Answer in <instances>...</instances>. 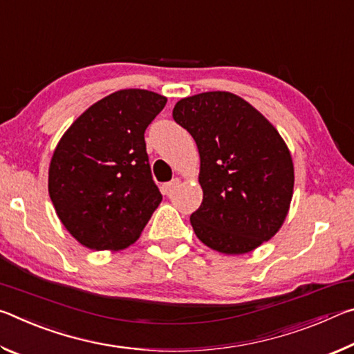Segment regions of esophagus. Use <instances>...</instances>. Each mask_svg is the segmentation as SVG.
Returning <instances> with one entry per match:
<instances>
[{
    "mask_svg": "<svg viewBox=\"0 0 354 354\" xmlns=\"http://www.w3.org/2000/svg\"><path fill=\"white\" fill-rule=\"evenodd\" d=\"M179 185V179L178 178H175V179H171L170 183H165L164 185H162V189H164V192L165 194H170V192L175 189V187H178Z\"/></svg>",
    "mask_w": 354,
    "mask_h": 354,
    "instance_id": "esophagus-1",
    "label": "esophagus"
}]
</instances>
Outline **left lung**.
Wrapping results in <instances>:
<instances>
[{
    "mask_svg": "<svg viewBox=\"0 0 354 354\" xmlns=\"http://www.w3.org/2000/svg\"><path fill=\"white\" fill-rule=\"evenodd\" d=\"M175 122L198 147L203 203L190 215L200 241L243 254L277 234L289 212L293 164L273 124L230 92L178 101Z\"/></svg>",
    "mask_w": 354,
    "mask_h": 354,
    "instance_id": "1",
    "label": "left lung"
}]
</instances>
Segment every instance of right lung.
I'll return each mask as SVG.
<instances>
[{
  "label": "right lung",
  "mask_w": 354,
  "mask_h": 354,
  "mask_svg": "<svg viewBox=\"0 0 354 354\" xmlns=\"http://www.w3.org/2000/svg\"><path fill=\"white\" fill-rule=\"evenodd\" d=\"M162 95L127 88L88 107L57 143L48 192L57 217L84 247L123 250L162 201L149 169L145 131Z\"/></svg>",
  "instance_id": "right-lung-1"
}]
</instances>
